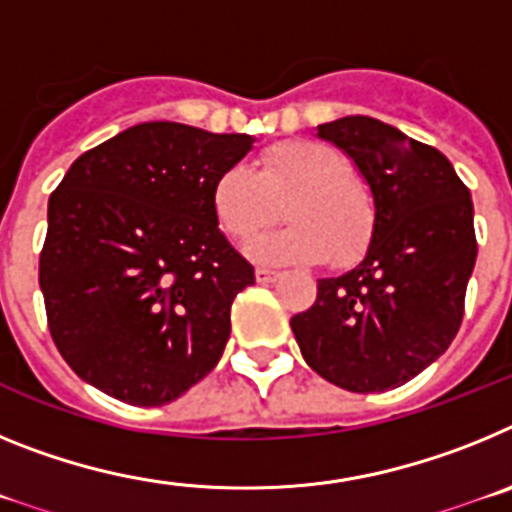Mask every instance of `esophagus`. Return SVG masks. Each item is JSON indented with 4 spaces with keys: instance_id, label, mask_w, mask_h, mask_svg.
I'll return each instance as SVG.
<instances>
[{
    "instance_id": "34e87169",
    "label": "esophagus",
    "mask_w": 512,
    "mask_h": 512,
    "mask_svg": "<svg viewBox=\"0 0 512 512\" xmlns=\"http://www.w3.org/2000/svg\"><path fill=\"white\" fill-rule=\"evenodd\" d=\"M277 279H279V271H271V269H256V282H259V284L277 282Z\"/></svg>"
}]
</instances>
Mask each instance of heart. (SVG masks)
Masks as SVG:
<instances>
[{"label": "heart", "instance_id": "b5f03b06", "mask_svg": "<svg viewBox=\"0 0 512 512\" xmlns=\"http://www.w3.org/2000/svg\"><path fill=\"white\" fill-rule=\"evenodd\" d=\"M287 202L292 225L259 235L248 256L261 264H351L369 248L377 225L372 192L351 176L341 151L320 140H284L259 158V171L230 164L215 176L210 205L217 225L246 241Z\"/></svg>", "mask_w": 512, "mask_h": 512}]
</instances>
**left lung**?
I'll use <instances>...</instances> for the list:
<instances>
[{
  "label": "left lung",
  "mask_w": 512,
  "mask_h": 512,
  "mask_svg": "<svg viewBox=\"0 0 512 512\" xmlns=\"http://www.w3.org/2000/svg\"><path fill=\"white\" fill-rule=\"evenodd\" d=\"M372 189L377 225L356 269L318 279L292 318L307 366L348 392L410 382L451 346L477 261L472 194L441 151L364 115L318 125Z\"/></svg>",
  "instance_id": "1"
}]
</instances>
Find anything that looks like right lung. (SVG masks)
<instances>
[{
	"mask_svg": "<svg viewBox=\"0 0 512 512\" xmlns=\"http://www.w3.org/2000/svg\"><path fill=\"white\" fill-rule=\"evenodd\" d=\"M251 135L140 122L81 153L48 200L40 289L56 348L84 382L138 408L215 369L253 266L212 215L215 176Z\"/></svg>",
	"mask_w": 512,
	"mask_h": 512,
	"instance_id": "add662e5",
	"label": "right lung"
}]
</instances>
